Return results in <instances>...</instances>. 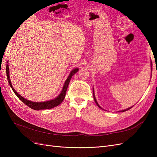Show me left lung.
Listing matches in <instances>:
<instances>
[{
    "label": "left lung",
    "mask_w": 157,
    "mask_h": 157,
    "mask_svg": "<svg viewBox=\"0 0 157 157\" xmlns=\"http://www.w3.org/2000/svg\"><path fill=\"white\" fill-rule=\"evenodd\" d=\"M153 65H152V61H151V71L153 70V66H152ZM93 96H94V101H95V102H96V105L99 107V108H101V109H102L101 107H100V105H99L98 104V101H97V100H96V96H95V94H94V88H93ZM133 106H132V107H129V108H127V109H124V110H121V111H119L118 112H124V111H128V110H129V109H130Z\"/></svg>",
    "instance_id": "8db88e82"
}]
</instances>
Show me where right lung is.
<instances>
[{"mask_svg": "<svg viewBox=\"0 0 157 157\" xmlns=\"http://www.w3.org/2000/svg\"><path fill=\"white\" fill-rule=\"evenodd\" d=\"M8 61H7V64H6V75H7V78L8 80V83L10 84V87L12 88V90L13 91V92L15 93V94L17 96V98L20 99L21 101H22L23 103H24L25 105H27L28 107H29L30 108L34 109V110H44V109H52L54 108L56 106L59 105V104L63 101V99L65 97V94H66V92H67V90L69 86V84L70 80L72 78L73 76L76 73L78 72V68H75L74 69H73L72 71H71V73H69L67 78L66 79V80L65 81V83L63 84V86L62 88V90H61V93L58 95V96L56 98H55L54 99H52V100H48V101H42V102H34V101H31L28 100V99L23 98L21 95L19 94L16 91V90L14 89L12 86V82L10 81V70H9V66H8Z\"/></svg>", "mask_w": 157, "mask_h": 157, "instance_id": "right-lung-1", "label": "right lung"}]
</instances>
